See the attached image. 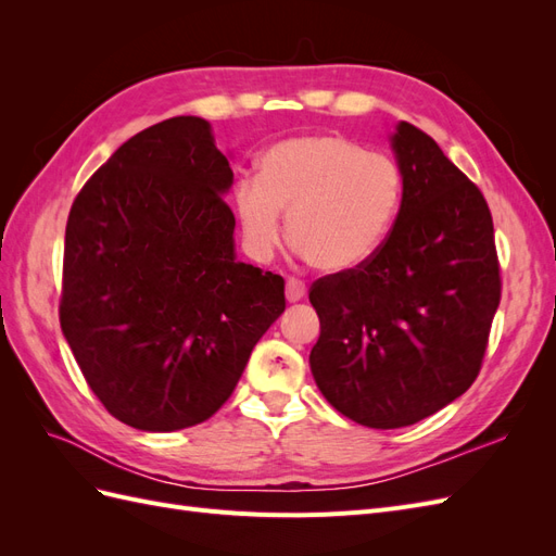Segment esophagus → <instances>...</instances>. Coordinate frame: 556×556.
<instances>
[{
	"label": "esophagus",
	"instance_id": "1",
	"mask_svg": "<svg viewBox=\"0 0 556 556\" xmlns=\"http://www.w3.org/2000/svg\"><path fill=\"white\" fill-rule=\"evenodd\" d=\"M285 296H288L290 304H294V301H301L306 296V285L296 280V278H290L288 285H285Z\"/></svg>",
	"mask_w": 556,
	"mask_h": 556
}]
</instances>
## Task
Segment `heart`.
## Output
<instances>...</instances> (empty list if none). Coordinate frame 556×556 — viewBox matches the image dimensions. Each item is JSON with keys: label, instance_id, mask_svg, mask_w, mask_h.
<instances>
[{"label": "heart", "instance_id": "b5f03b06", "mask_svg": "<svg viewBox=\"0 0 556 556\" xmlns=\"http://www.w3.org/2000/svg\"><path fill=\"white\" fill-rule=\"evenodd\" d=\"M403 199L396 160L339 134L280 141L260 160L257 180H241L233 206L252 257L268 260L288 237L315 268L345 274L371 260L390 233Z\"/></svg>", "mask_w": 556, "mask_h": 556}]
</instances>
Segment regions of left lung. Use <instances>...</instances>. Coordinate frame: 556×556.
I'll list each match as a JSON object with an SVG mask.
<instances>
[{
    "mask_svg": "<svg viewBox=\"0 0 556 556\" xmlns=\"http://www.w3.org/2000/svg\"><path fill=\"white\" fill-rule=\"evenodd\" d=\"M403 199L376 255L313 282L311 371L352 422L399 429L462 396L480 374L501 301L492 213L429 134L399 123Z\"/></svg>",
    "mask_w": 556,
    "mask_h": 556,
    "instance_id": "8db88e82",
    "label": "left lung"
}]
</instances>
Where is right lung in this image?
I'll return each mask as SVG.
<instances>
[{"mask_svg":"<svg viewBox=\"0 0 556 556\" xmlns=\"http://www.w3.org/2000/svg\"><path fill=\"white\" fill-rule=\"evenodd\" d=\"M229 160L204 117L139 131L74 199L60 325L90 390L121 422L178 431L231 396L285 311V280L239 262Z\"/></svg>","mask_w":556,"mask_h":556,"instance_id":"1","label":"right lung"}]
</instances>
